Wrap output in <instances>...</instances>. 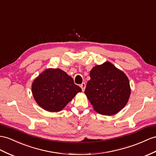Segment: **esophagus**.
<instances>
[{
    "instance_id": "obj_1",
    "label": "esophagus",
    "mask_w": 156,
    "mask_h": 156,
    "mask_svg": "<svg viewBox=\"0 0 156 156\" xmlns=\"http://www.w3.org/2000/svg\"><path fill=\"white\" fill-rule=\"evenodd\" d=\"M80 87H81V88H82V91H84V90H85V88H86V83L83 82V83H82V84L80 85Z\"/></svg>"
}]
</instances>
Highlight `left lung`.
I'll return each mask as SVG.
<instances>
[{
    "instance_id": "left-lung-1",
    "label": "left lung",
    "mask_w": 156,
    "mask_h": 156,
    "mask_svg": "<svg viewBox=\"0 0 156 156\" xmlns=\"http://www.w3.org/2000/svg\"><path fill=\"white\" fill-rule=\"evenodd\" d=\"M85 94L97 113L113 115L129 101L131 89L129 78L122 71L106 61L92 68Z\"/></svg>"
}]
</instances>
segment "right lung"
I'll list each match as a JSON object with an SVG mask.
<instances>
[{"label":"right lung","mask_w":156,"mask_h":156,"mask_svg":"<svg viewBox=\"0 0 156 156\" xmlns=\"http://www.w3.org/2000/svg\"><path fill=\"white\" fill-rule=\"evenodd\" d=\"M31 91L37 104L49 112H58L82 89L73 78L59 69H47L35 78Z\"/></svg>","instance_id":"obj_1"}]
</instances>
